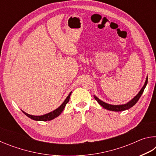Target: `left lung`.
Returning <instances> with one entry per match:
<instances>
[{
  "label": "left lung",
  "instance_id": "left-lung-1",
  "mask_svg": "<svg viewBox=\"0 0 156 156\" xmlns=\"http://www.w3.org/2000/svg\"><path fill=\"white\" fill-rule=\"evenodd\" d=\"M147 82H148V78H147L146 81H145V83L144 84L143 87L141 89V90L140 91L138 94L137 95L136 97H134L132 99L130 102H129L128 103H126L125 105H109V104L105 103V102H104L103 101H102V100H99L96 96H94V98H95V100H96L98 102V103L100 105H101L102 107H104L105 109H106L107 110L113 111V112H121V111H125V110H126V109H130L131 107H133V105H135L136 104V102L138 101V100L140 99V98L142 93H143L145 87H146L147 84Z\"/></svg>",
  "mask_w": 156,
  "mask_h": 156
}]
</instances>
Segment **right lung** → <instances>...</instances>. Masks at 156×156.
<instances>
[{
	"instance_id": "add662e5",
	"label": "right lung",
	"mask_w": 156,
	"mask_h": 156,
	"mask_svg": "<svg viewBox=\"0 0 156 156\" xmlns=\"http://www.w3.org/2000/svg\"><path fill=\"white\" fill-rule=\"evenodd\" d=\"M71 94H72V92L69 94V96L67 97V98L65 99V100L64 101V102L60 105V106L56 109V110L53 111V112H50L49 113H47L45 115H30L28 114V113H25L24 112H23L24 113V114L26 115L29 117L31 119L34 120H37V121H47V120H51L53 119H54L55 118H56L58 116L60 113H62V112L63 111V109H65V107L66 106V105L68 103L69 100V98L71 96Z\"/></svg>"
}]
</instances>
